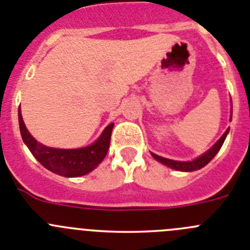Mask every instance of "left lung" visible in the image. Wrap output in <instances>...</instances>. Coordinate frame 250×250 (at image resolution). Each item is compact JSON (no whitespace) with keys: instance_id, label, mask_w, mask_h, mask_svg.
Instances as JSON below:
<instances>
[{"instance_id":"obj_1","label":"left lung","mask_w":250,"mask_h":250,"mask_svg":"<svg viewBox=\"0 0 250 250\" xmlns=\"http://www.w3.org/2000/svg\"><path fill=\"white\" fill-rule=\"evenodd\" d=\"M229 132V127L227 129V131L223 134L222 138L219 140L216 141L215 145H214L211 149L208 150L205 154H203L202 156L199 158H196L195 160L193 161H175V160H170V159H165V158H161V156L156 155V154H151L154 156V159H156L158 161H160L161 164L167 165V167H171V169H175L179 170V171H194V170H198V169H202L203 167L209 163L214 156L216 155V152L219 151L220 147H222L223 143H224L225 138H227V134Z\"/></svg>"}]
</instances>
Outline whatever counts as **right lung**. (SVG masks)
<instances>
[{
	"label": "right lung",
	"mask_w": 250,
	"mask_h": 250,
	"mask_svg": "<svg viewBox=\"0 0 250 250\" xmlns=\"http://www.w3.org/2000/svg\"><path fill=\"white\" fill-rule=\"evenodd\" d=\"M19 124L22 140L41 165L52 173L67 178H76L90 173L104 160L110 146L114 124L107 125L100 138L90 146L81 149H54L40 144L32 138L19 111Z\"/></svg>",
	"instance_id": "add662e5"
}]
</instances>
